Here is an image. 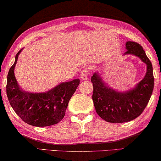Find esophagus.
I'll return each instance as SVG.
<instances>
[{
    "label": "esophagus",
    "instance_id": "obj_1",
    "mask_svg": "<svg viewBox=\"0 0 161 161\" xmlns=\"http://www.w3.org/2000/svg\"><path fill=\"white\" fill-rule=\"evenodd\" d=\"M90 72V69L89 68H85L83 69L82 71H81V80H86L87 79V76H88V74Z\"/></svg>",
    "mask_w": 161,
    "mask_h": 161
}]
</instances>
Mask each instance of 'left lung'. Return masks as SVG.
<instances>
[{
	"mask_svg": "<svg viewBox=\"0 0 161 161\" xmlns=\"http://www.w3.org/2000/svg\"><path fill=\"white\" fill-rule=\"evenodd\" d=\"M126 48L125 54L138 56L147 64L146 75L135 88L126 92H119L105 86L97 74L91 77L95 111L100 118L110 123L128 122L140 116L149 102L154 87L152 63L142 47L136 42L128 41Z\"/></svg>",
	"mask_w": 161,
	"mask_h": 161,
	"instance_id": "obj_1",
	"label": "left lung"
}]
</instances>
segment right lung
Returning <instances> with one entry per match:
<instances>
[{"instance_id": "right-lung-1", "label": "right lung", "mask_w": 161, "mask_h": 161, "mask_svg": "<svg viewBox=\"0 0 161 161\" xmlns=\"http://www.w3.org/2000/svg\"><path fill=\"white\" fill-rule=\"evenodd\" d=\"M21 49L7 76L6 94L12 108L25 123L35 126L56 124L65 116L71 97L80 85V80L60 84L44 93H30L21 90L14 76V67Z\"/></svg>"}]
</instances>
